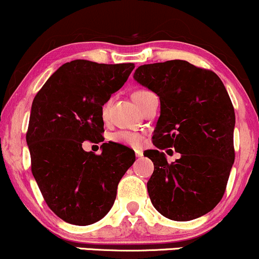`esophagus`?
<instances>
[{
  "label": "esophagus",
  "mask_w": 259,
  "mask_h": 259,
  "mask_svg": "<svg viewBox=\"0 0 259 259\" xmlns=\"http://www.w3.org/2000/svg\"><path fill=\"white\" fill-rule=\"evenodd\" d=\"M135 152H136V156H137V158H142V156H143V150L136 149Z\"/></svg>",
  "instance_id": "obj_1"
}]
</instances>
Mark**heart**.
Returning a JSON list of instances; mask_svg holds the SVG:
<instances>
[{
  "label": "heart",
  "mask_w": 259,
  "mask_h": 259,
  "mask_svg": "<svg viewBox=\"0 0 259 259\" xmlns=\"http://www.w3.org/2000/svg\"><path fill=\"white\" fill-rule=\"evenodd\" d=\"M144 93H147V91L136 92L135 95H133V98L139 97V95L144 94ZM107 109H109V101L101 106L100 114L103 120H105L106 118ZM110 139H111L112 142H115V143L123 144V145H127V147H132V148H139L142 147V144H143L144 136L139 132H132V131H117V132L112 133V135L110 136Z\"/></svg>",
  "instance_id": "obj_1"
}]
</instances>
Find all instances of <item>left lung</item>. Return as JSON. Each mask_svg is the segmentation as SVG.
I'll list each match as a JSON object with an SVG mask.
<instances>
[{
  "instance_id": "obj_1",
  "label": "left lung",
  "mask_w": 259,
  "mask_h": 259,
  "mask_svg": "<svg viewBox=\"0 0 259 259\" xmlns=\"http://www.w3.org/2000/svg\"><path fill=\"white\" fill-rule=\"evenodd\" d=\"M133 78L160 99L158 149L144 152L154 164L147 184L153 205L176 222L204 215L222 200L235 160V111L222 79L182 60L139 66ZM166 147L182 158L167 163Z\"/></svg>"
}]
</instances>
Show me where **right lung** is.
I'll list each match as a JSON object with an SVG mask.
<instances>
[{"label": "right lung", "mask_w": 259, "mask_h": 259, "mask_svg": "<svg viewBox=\"0 0 259 259\" xmlns=\"http://www.w3.org/2000/svg\"><path fill=\"white\" fill-rule=\"evenodd\" d=\"M133 68V63L71 61L34 98L27 131L31 172L46 204L66 223L84 226L105 217L136 160L132 149L114 142L103 143L99 155L82 148L84 141H104L101 106Z\"/></svg>", "instance_id": "add662e5"}]
</instances>
